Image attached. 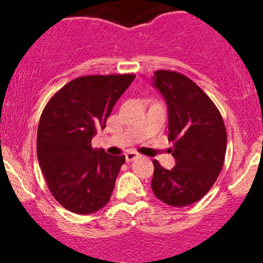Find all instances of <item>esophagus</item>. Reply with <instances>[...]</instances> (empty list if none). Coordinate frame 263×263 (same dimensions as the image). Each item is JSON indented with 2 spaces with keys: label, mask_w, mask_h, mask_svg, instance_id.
I'll use <instances>...</instances> for the list:
<instances>
[{
  "label": "esophagus",
  "mask_w": 263,
  "mask_h": 263,
  "mask_svg": "<svg viewBox=\"0 0 263 263\" xmlns=\"http://www.w3.org/2000/svg\"><path fill=\"white\" fill-rule=\"evenodd\" d=\"M136 158H139V154L135 153V151H128V153H126V160L128 161V163L129 161L135 160Z\"/></svg>",
  "instance_id": "1"
}]
</instances>
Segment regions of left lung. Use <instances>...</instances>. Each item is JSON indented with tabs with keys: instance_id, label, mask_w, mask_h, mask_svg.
I'll return each mask as SVG.
<instances>
[{
	"instance_id": "1",
	"label": "left lung",
	"mask_w": 263,
	"mask_h": 263,
	"mask_svg": "<svg viewBox=\"0 0 263 263\" xmlns=\"http://www.w3.org/2000/svg\"><path fill=\"white\" fill-rule=\"evenodd\" d=\"M154 86L168 105L169 148L176 159L171 171L153 160L154 195L173 208L192 205L216 182L227 151V131L213 100L198 85L176 71H155Z\"/></svg>"
}]
</instances>
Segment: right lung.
I'll return each instance as SVG.
<instances>
[{
	"label": "right lung",
	"mask_w": 263,
	"mask_h": 263,
	"mask_svg": "<svg viewBox=\"0 0 263 263\" xmlns=\"http://www.w3.org/2000/svg\"><path fill=\"white\" fill-rule=\"evenodd\" d=\"M135 75H89L67 82L44 107L36 155L53 197L68 211L92 214L110 200L124 155L91 147Z\"/></svg>",
	"instance_id": "obj_1"
}]
</instances>
